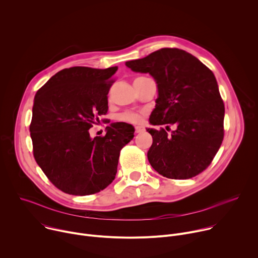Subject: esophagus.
Listing matches in <instances>:
<instances>
[{
  "label": "esophagus",
  "instance_id": "1",
  "mask_svg": "<svg viewBox=\"0 0 258 258\" xmlns=\"http://www.w3.org/2000/svg\"><path fill=\"white\" fill-rule=\"evenodd\" d=\"M135 130H136V133H137V134L142 133V132L145 131V128H144L143 126H141V125H136V126H135Z\"/></svg>",
  "mask_w": 258,
  "mask_h": 258
}]
</instances>
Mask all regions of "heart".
I'll list each match as a JSON object with an SVG mask.
<instances>
[{
  "mask_svg": "<svg viewBox=\"0 0 258 258\" xmlns=\"http://www.w3.org/2000/svg\"><path fill=\"white\" fill-rule=\"evenodd\" d=\"M119 119L131 123H138L141 121V116L135 112H125L119 116Z\"/></svg>",
  "mask_w": 258,
  "mask_h": 258,
  "instance_id": "b5f03b06",
  "label": "heart"
}]
</instances>
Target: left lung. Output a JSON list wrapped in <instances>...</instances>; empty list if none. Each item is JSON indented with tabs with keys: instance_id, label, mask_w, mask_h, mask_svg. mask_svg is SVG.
Segmentation results:
<instances>
[{
	"instance_id": "8db88e82",
	"label": "left lung",
	"mask_w": 258,
	"mask_h": 258,
	"mask_svg": "<svg viewBox=\"0 0 258 258\" xmlns=\"http://www.w3.org/2000/svg\"><path fill=\"white\" fill-rule=\"evenodd\" d=\"M135 72L149 73L157 84L158 98L147 128L153 139L147 153L161 175L191 178L211 163L224 140L225 105L213 72L192 54L163 48L145 58L125 62Z\"/></svg>"
}]
</instances>
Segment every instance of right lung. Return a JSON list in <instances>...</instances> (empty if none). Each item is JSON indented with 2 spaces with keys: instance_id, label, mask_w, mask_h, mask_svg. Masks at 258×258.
Masks as SVG:
<instances>
[{
  "instance_id": "1",
  "label": "right lung",
  "mask_w": 258,
  "mask_h": 258,
  "mask_svg": "<svg viewBox=\"0 0 258 258\" xmlns=\"http://www.w3.org/2000/svg\"><path fill=\"white\" fill-rule=\"evenodd\" d=\"M118 67L65 68L35 94L29 126L33 156L59 190L77 196L104 190L117 172L120 150L134 138L125 122L91 138L90 128L108 111V92Z\"/></svg>"
}]
</instances>
